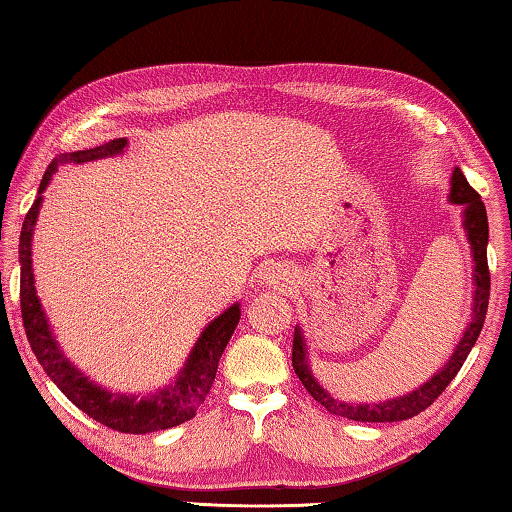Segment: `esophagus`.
Here are the masks:
<instances>
[{"instance_id": "esophagus-1", "label": "esophagus", "mask_w": 512, "mask_h": 512, "mask_svg": "<svg viewBox=\"0 0 512 512\" xmlns=\"http://www.w3.org/2000/svg\"><path fill=\"white\" fill-rule=\"evenodd\" d=\"M292 273H289L287 269H280V266H273V269H269L264 273V282L269 287H289L292 285Z\"/></svg>"}]
</instances>
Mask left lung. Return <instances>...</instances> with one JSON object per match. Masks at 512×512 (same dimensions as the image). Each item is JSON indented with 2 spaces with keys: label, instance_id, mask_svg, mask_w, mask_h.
I'll use <instances>...</instances> for the list:
<instances>
[{
  "label": "left lung",
  "instance_id": "obj_1",
  "mask_svg": "<svg viewBox=\"0 0 512 512\" xmlns=\"http://www.w3.org/2000/svg\"><path fill=\"white\" fill-rule=\"evenodd\" d=\"M448 202L460 204L462 207V227L467 234V241L471 246V259H474V305H471V319L467 322L460 342L453 349V354L434 375L421 384L414 391L400 395V398L379 400V402H349L333 398L326 388L319 384L317 377L312 375L310 361H308V345H305V335L301 326L294 329V347H292V365L296 377L301 379L312 398H315L322 407H326L329 414L349 418V421L361 423H395L407 421L425 411L430 404L439 398L441 391L451 384L457 372H460L462 363L467 361L471 347L476 345L480 331H483L487 303H490V269H487V239H490V230H487V213L485 204L480 202V195L469 186L467 177H464L460 167H455L451 177V195Z\"/></svg>",
  "mask_w": 512,
  "mask_h": 512
}]
</instances>
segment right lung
<instances>
[{
  "label": "right lung",
  "instance_id": "right-lung-1",
  "mask_svg": "<svg viewBox=\"0 0 512 512\" xmlns=\"http://www.w3.org/2000/svg\"><path fill=\"white\" fill-rule=\"evenodd\" d=\"M126 147V137H119V140L101 144V147L61 154L48 165V170H45L41 179V186H38L36 200L32 209H29L20 232V310L22 322H25L27 340L32 345V352L36 354L38 363L43 365L48 377L55 381L59 391L75 407L85 411L94 421L112 427V430L128 434H147L186 423L202 407V402L207 400L213 386V379H216L220 356H223L227 342H230L236 324L241 319V303H232L223 315H218L213 322L204 326V331L195 340L186 363H183V368L177 372L172 384L158 388L156 393L142 395V398H137L133 393H114L110 388H103L94 379H89L80 368H75L66 358V354L61 352L34 285L32 239L38 213H41L43 193L61 165H82L91 163V160L114 158L124 154Z\"/></svg>",
  "mask_w": 512,
  "mask_h": 512
}]
</instances>
